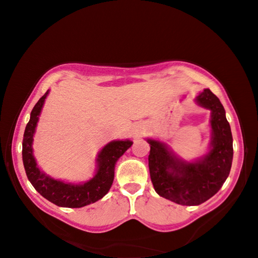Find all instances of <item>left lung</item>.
Returning <instances> with one entry per match:
<instances>
[{
    "label": "left lung",
    "instance_id": "obj_1",
    "mask_svg": "<svg viewBox=\"0 0 258 258\" xmlns=\"http://www.w3.org/2000/svg\"><path fill=\"white\" fill-rule=\"evenodd\" d=\"M197 102L212 111V149L202 160L185 163L164 143L148 140L150 176L156 192L185 206H197L212 198L228 178L233 158L232 133L221 101L206 89L198 95Z\"/></svg>",
    "mask_w": 258,
    "mask_h": 258
}]
</instances>
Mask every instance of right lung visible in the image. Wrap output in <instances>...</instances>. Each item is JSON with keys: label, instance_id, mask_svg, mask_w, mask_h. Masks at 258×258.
I'll return each instance as SVG.
<instances>
[{"label": "right lung", "instance_id": "obj_1", "mask_svg": "<svg viewBox=\"0 0 258 258\" xmlns=\"http://www.w3.org/2000/svg\"><path fill=\"white\" fill-rule=\"evenodd\" d=\"M49 91L35 104L30 119L26 125L23 139V161L29 182L38 194L56 206L80 208L98 202L110 189L115 173V164L120 156L132 146L131 141H112L100 151L98 156V172L84 184H71L46 176L37 167L33 156V137L43 104Z\"/></svg>", "mask_w": 258, "mask_h": 258}]
</instances>
